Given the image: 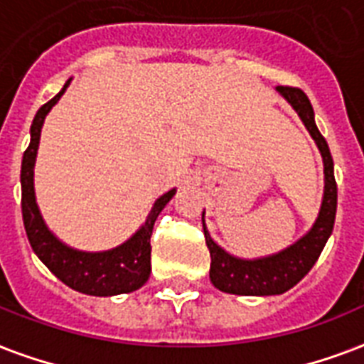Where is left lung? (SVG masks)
<instances>
[{"label":"left lung","instance_id":"obj_1","mask_svg":"<svg viewBox=\"0 0 364 364\" xmlns=\"http://www.w3.org/2000/svg\"><path fill=\"white\" fill-rule=\"evenodd\" d=\"M277 92L294 108L300 119L309 131L311 138L323 157L325 167V193L317 220L304 237H300L294 245L275 255L245 260L230 255L216 245L205 226V210H203V232L205 241L210 250V283L222 292L239 294V296H273L283 294L294 284L300 283L314 264L319 258L321 250L325 249L326 241L331 237L334 218H336L338 188L334 180V161H332L328 144L315 125L314 106L306 97V92L298 87H277Z\"/></svg>","mask_w":364,"mask_h":364}]
</instances>
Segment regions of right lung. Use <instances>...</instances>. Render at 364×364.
<instances>
[{
  "label": "right lung",
  "mask_w": 364,
  "mask_h": 364,
  "mask_svg": "<svg viewBox=\"0 0 364 364\" xmlns=\"http://www.w3.org/2000/svg\"><path fill=\"white\" fill-rule=\"evenodd\" d=\"M62 87V91L49 102L43 104L38 109L30 127V146L24 151L21 168V186H22V220L26 230L28 241L32 245L33 252L38 258L60 279L62 283L68 284L70 289L89 294V296H115V294H125L132 290L140 289L151 272V245L150 237L154 232L157 216L161 213L176 190L163 193L151 207L148 218L144 226L119 247L102 252H83V250L72 249L56 239L43 216L39 213L38 203H36V190H33V167H36V157H38L39 136H41V127L64 91L70 85Z\"/></svg>",
  "instance_id": "add662e5"
}]
</instances>
